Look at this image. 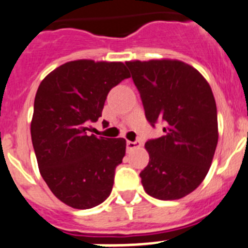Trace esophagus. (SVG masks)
Wrapping results in <instances>:
<instances>
[{
    "mask_svg": "<svg viewBox=\"0 0 248 248\" xmlns=\"http://www.w3.org/2000/svg\"><path fill=\"white\" fill-rule=\"evenodd\" d=\"M140 146V140H127V149L128 151H131V149H135V148H138V147Z\"/></svg>",
    "mask_w": 248,
    "mask_h": 248,
    "instance_id": "34e87169",
    "label": "esophagus"
}]
</instances>
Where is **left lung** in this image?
<instances>
[{
	"label": "left lung",
	"mask_w": 248,
	"mask_h": 248,
	"mask_svg": "<svg viewBox=\"0 0 248 248\" xmlns=\"http://www.w3.org/2000/svg\"><path fill=\"white\" fill-rule=\"evenodd\" d=\"M138 89L146 119L164 124V135L148 140V166L140 173L148 195L177 200L206 177L217 146V111L210 85L180 60L126 62Z\"/></svg>",
	"instance_id": "8db88e82"
}]
</instances>
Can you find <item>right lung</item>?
<instances>
[{
    "instance_id": "right-lung-1",
    "label": "right lung",
    "mask_w": 248,
    "mask_h": 248,
    "mask_svg": "<svg viewBox=\"0 0 248 248\" xmlns=\"http://www.w3.org/2000/svg\"><path fill=\"white\" fill-rule=\"evenodd\" d=\"M127 78L121 62L81 59L58 66L38 88L33 148L44 182L68 206L91 209L111 194L126 140L89 135V124L101 117L108 93Z\"/></svg>"
}]
</instances>
